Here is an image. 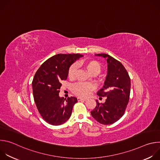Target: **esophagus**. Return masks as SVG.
I'll return each instance as SVG.
<instances>
[{
	"mask_svg": "<svg viewBox=\"0 0 160 160\" xmlns=\"http://www.w3.org/2000/svg\"><path fill=\"white\" fill-rule=\"evenodd\" d=\"M77 99H78V101H85L87 100V99L85 98H78Z\"/></svg>",
	"mask_w": 160,
	"mask_h": 160,
	"instance_id": "esophagus-1",
	"label": "esophagus"
}]
</instances>
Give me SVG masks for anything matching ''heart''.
Wrapping results in <instances>:
<instances>
[{
	"label": "heart",
	"mask_w": 160,
	"mask_h": 160,
	"mask_svg": "<svg viewBox=\"0 0 160 160\" xmlns=\"http://www.w3.org/2000/svg\"><path fill=\"white\" fill-rule=\"evenodd\" d=\"M83 66L87 72L91 75L96 76L98 75L101 72L100 64L94 60H90L83 63ZM77 72V66L75 64H73L68 70V78L70 79H73L75 77ZM93 89V86L90 84L85 83H77L73 87V92L77 96L85 97L88 95L89 92Z\"/></svg>",
	"instance_id": "heart-1"
}]
</instances>
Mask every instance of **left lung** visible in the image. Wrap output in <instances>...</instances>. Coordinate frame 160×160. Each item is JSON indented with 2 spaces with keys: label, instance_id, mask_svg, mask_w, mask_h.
Masks as SVG:
<instances>
[{
  "label": "left lung",
  "instance_id": "8db88e82",
  "mask_svg": "<svg viewBox=\"0 0 160 160\" xmlns=\"http://www.w3.org/2000/svg\"><path fill=\"white\" fill-rule=\"evenodd\" d=\"M104 58L108 63V73L104 86L98 92L101 97H106L104 103L96 101V106L90 112L99 123L109 125L117 122L124 114L129 101L130 78L123 64L106 54H95Z\"/></svg>",
  "mask_w": 160,
  "mask_h": 160
}]
</instances>
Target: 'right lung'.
I'll list each match as a JSON object with an SVG mask.
<instances>
[{
    "instance_id": "add662e5",
    "label": "right lung",
    "mask_w": 160,
    "mask_h": 160,
    "mask_svg": "<svg viewBox=\"0 0 160 160\" xmlns=\"http://www.w3.org/2000/svg\"><path fill=\"white\" fill-rule=\"evenodd\" d=\"M83 56L80 54H56L45 61L35 75L32 82L34 101L43 119L51 125H62L72 115L77 99L59 97L61 82L67 79L70 66Z\"/></svg>"
}]
</instances>
